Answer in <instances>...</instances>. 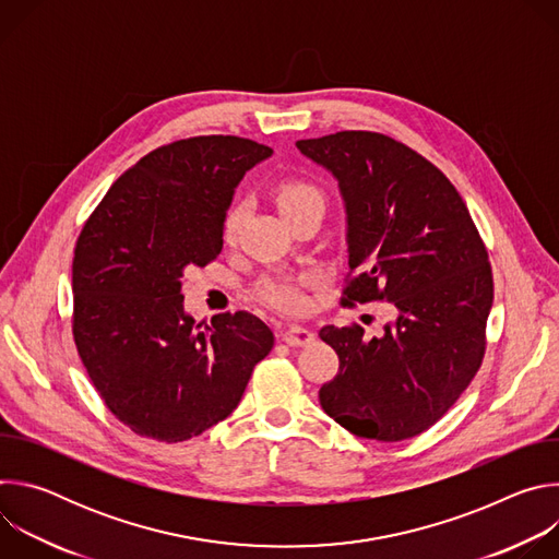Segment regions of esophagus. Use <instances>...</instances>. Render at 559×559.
Masks as SVG:
<instances>
[{"instance_id": "34e87169", "label": "esophagus", "mask_w": 559, "mask_h": 559, "mask_svg": "<svg viewBox=\"0 0 559 559\" xmlns=\"http://www.w3.org/2000/svg\"><path fill=\"white\" fill-rule=\"evenodd\" d=\"M283 343L289 345V347H302V345H309L313 341V334L300 325H292L287 330H283L281 334Z\"/></svg>"}]
</instances>
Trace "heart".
Segmentation results:
<instances>
[{"mask_svg": "<svg viewBox=\"0 0 559 559\" xmlns=\"http://www.w3.org/2000/svg\"><path fill=\"white\" fill-rule=\"evenodd\" d=\"M276 201L281 212L285 214V218L309 210V207H321L325 210V194L323 190L313 186L311 181L305 179H289L283 181L276 190ZM248 212V203L246 201H234L221 221V236L223 243H234V238L243 225ZM316 276L313 274H300V276H265L259 281L257 285V296L285 313H298L302 309H307L309 298H307V289L313 285Z\"/></svg>", "mask_w": 559, "mask_h": 559, "instance_id": "b5f03b06", "label": "heart"}]
</instances>
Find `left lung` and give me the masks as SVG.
<instances>
[{
  "label": "left lung",
  "mask_w": 559,
  "mask_h": 559,
  "mask_svg": "<svg viewBox=\"0 0 559 559\" xmlns=\"http://www.w3.org/2000/svg\"><path fill=\"white\" fill-rule=\"evenodd\" d=\"M296 145L332 170L345 199L341 302L397 309L380 338L356 323L318 332L338 354V373L318 391L321 407L358 438L420 436L483 367L493 305L487 246L453 183L403 141L343 130Z\"/></svg>",
  "instance_id": "8db88e82"
}]
</instances>
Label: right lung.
<instances>
[{
	"label": "right lung",
	"instance_id": "add662e5",
	"mask_svg": "<svg viewBox=\"0 0 559 559\" xmlns=\"http://www.w3.org/2000/svg\"><path fill=\"white\" fill-rule=\"evenodd\" d=\"M272 147L234 134L166 143L106 192L76 238L72 338L110 414L141 438L186 442L241 403L272 330L241 309L183 311L181 276L223 248L221 221Z\"/></svg>",
	"mask_w": 559,
	"mask_h": 559
}]
</instances>
